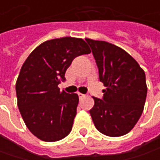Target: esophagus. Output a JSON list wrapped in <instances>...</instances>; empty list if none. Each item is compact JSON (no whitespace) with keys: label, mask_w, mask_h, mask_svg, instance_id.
Segmentation results:
<instances>
[{"label":"esophagus","mask_w":160,"mask_h":160,"mask_svg":"<svg viewBox=\"0 0 160 160\" xmlns=\"http://www.w3.org/2000/svg\"><path fill=\"white\" fill-rule=\"evenodd\" d=\"M77 95H78V97H79V99H82V98H83V97H84V94H83V93H80V92H78V94H77Z\"/></svg>","instance_id":"34e87169"}]
</instances>
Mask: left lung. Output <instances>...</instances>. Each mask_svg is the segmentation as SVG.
<instances>
[{
    "mask_svg": "<svg viewBox=\"0 0 160 160\" xmlns=\"http://www.w3.org/2000/svg\"><path fill=\"white\" fill-rule=\"evenodd\" d=\"M99 69V78L107 87L103 97H93L89 112L99 132L111 137L129 132L143 111L147 85L144 71L121 49L104 41L85 39Z\"/></svg>",
    "mask_w": 160,
    "mask_h": 160,
    "instance_id": "8db88e82",
    "label": "left lung"
}]
</instances>
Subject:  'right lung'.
<instances>
[{"label":"right lung","instance_id":"add662e5","mask_svg":"<svg viewBox=\"0 0 160 160\" xmlns=\"http://www.w3.org/2000/svg\"><path fill=\"white\" fill-rule=\"evenodd\" d=\"M81 38L63 37L42 42L22 66L16 83L18 107L29 131L44 142H57L72 130L79 99L58 87L73 59L89 54Z\"/></svg>","mask_w":160,"mask_h":160}]
</instances>
